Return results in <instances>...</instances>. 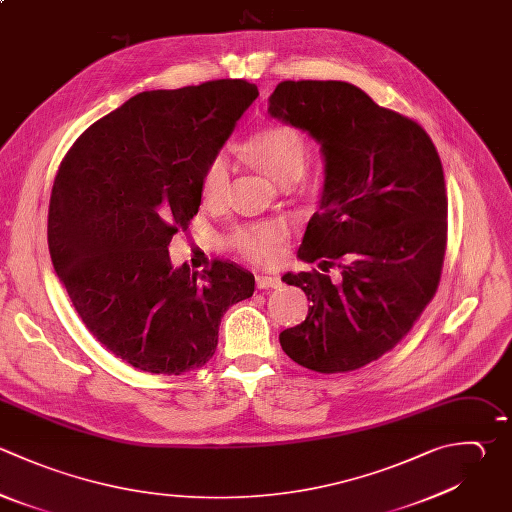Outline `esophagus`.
Returning a JSON list of instances; mask_svg holds the SVG:
<instances>
[{"instance_id":"1","label":"esophagus","mask_w":512,"mask_h":512,"mask_svg":"<svg viewBox=\"0 0 512 512\" xmlns=\"http://www.w3.org/2000/svg\"><path fill=\"white\" fill-rule=\"evenodd\" d=\"M256 286H258L260 290H268V288H280V286H282V282H280V278H278V276H266V274H260V276H256Z\"/></svg>"}]
</instances>
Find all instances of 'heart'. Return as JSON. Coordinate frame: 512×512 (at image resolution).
Returning <instances> with one entry per match:
<instances>
[{"label": "heart", "instance_id": "1", "mask_svg": "<svg viewBox=\"0 0 512 512\" xmlns=\"http://www.w3.org/2000/svg\"><path fill=\"white\" fill-rule=\"evenodd\" d=\"M246 156L276 184H294L306 170V146L302 136L286 126L272 124L256 132L246 144ZM232 178V160L226 150L216 152L200 180V196L206 206H216L224 200ZM286 238V226L282 222H258L248 224L232 232L230 244L254 262H270L276 256L278 246Z\"/></svg>", "mask_w": 512, "mask_h": 512}]
</instances>
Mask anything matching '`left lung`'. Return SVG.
Instances as JSON below:
<instances>
[{"instance_id": "obj_1", "label": "left lung", "mask_w": 512, "mask_h": 512, "mask_svg": "<svg viewBox=\"0 0 512 512\" xmlns=\"http://www.w3.org/2000/svg\"><path fill=\"white\" fill-rule=\"evenodd\" d=\"M268 114L306 132L324 162L318 210L298 258L327 271L288 272L308 296L282 350L314 372L356 370L390 350L436 292L446 248V188L438 152L412 120L348 82H282Z\"/></svg>"}]
</instances>
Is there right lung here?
I'll list each match as a JSON object with an SVG mask.
<instances>
[{"instance_id":"right-lung-1","label":"right lung","mask_w":512,"mask_h":512,"mask_svg":"<svg viewBox=\"0 0 512 512\" xmlns=\"http://www.w3.org/2000/svg\"><path fill=\"white\" fill-rule=\"evenodd\" d=\"M258 98L244 80L142 92L92 124L54 182L48 244L88 330L152 374H182L216 352L224 312L254 294L228 260L194 272L168 246L188 230L208 160Z\"/></svg>"}]
</instances>
